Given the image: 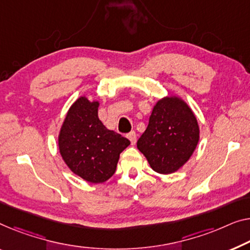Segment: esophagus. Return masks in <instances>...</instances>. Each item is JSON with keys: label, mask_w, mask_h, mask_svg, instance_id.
<instances>
[{"label": "esophagus", "mask_w": 250, "mask_h": 250, "mask_svg": "<svg viewBox=\"0 0 250 250\" xmlns=\"http://www.w3.org/2000/svg\"><path fill=\"white\" fill-rule=\"evenodd\" d=\"M126 138H128V139L130 140V143H131L132 146H133V145H136V143H137V133L135 131L128 133V135H126Z\"/></svg>", "instance_id": "34e87169"}]
</instances>
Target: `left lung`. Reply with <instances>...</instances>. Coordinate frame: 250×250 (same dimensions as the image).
Returning a JSON list of instances; mask_svg holds the SVG:
<instances>
[{"label":"left lung","mask_w":250,"mask_h":250,"mask_svg":"<svg viewBox=\"0 0 250 250\" xmlns=\"http://www.w3.org/2000/svg\"><path fill=\"white\" fill-rule=\"evenodd\" d=\"M200 140V126L191 107L178 95H167L152 107L147 129L137 148L158 174H173L183 167Z\"/></svg>","instance_id":"left-lung-1"}]
</instances>
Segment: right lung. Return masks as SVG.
I'll return each instance as SVG.
<instances>
[{
	"label": "right lung",
	"instance_id": "add662e5",
	"mask_svg": "<svg viewBox=\"0 0 250 250\" xmlns=\"http://www.w3.org/2000/svg\"><path fill=\"white\" fill-rule=\"evenodd\" d=\"M100 102L80 96L62 121L58 148L72 172L89 183H103L117 169L120 154L130 141L109 130L99 119Z\"/></svg>",
	"mask_w": 250,
	"mask_h": 250
}]
</instances>
